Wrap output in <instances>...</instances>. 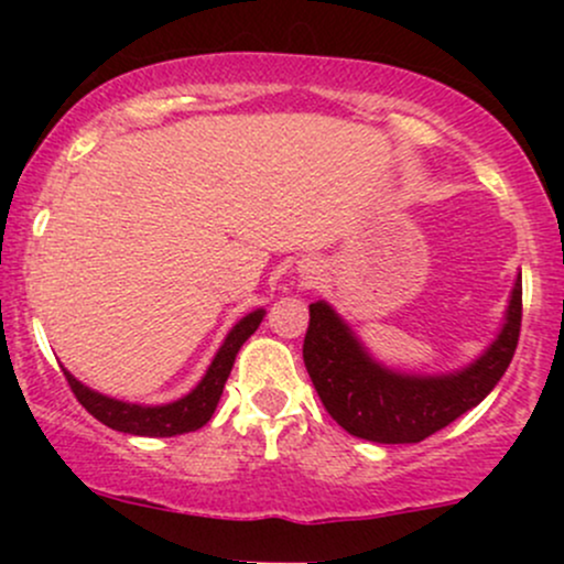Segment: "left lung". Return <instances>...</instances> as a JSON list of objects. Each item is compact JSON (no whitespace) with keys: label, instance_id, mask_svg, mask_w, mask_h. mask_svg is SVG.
I'll list each match as a JSON object with an SVG mask.
<instances>
[{"label":"left lung","instance_id":"obj_1","mask_svg":"<svg viewBox=\"0 0 564 564\" xmlns=\"http://www.w3.org/2000/svg\"><path fill=\"white\" fill-rule=\"evenodd\" d=\"M520 323L522 275H517L494 345L462 371L416 377L377 364L332 304L313 302L302 358L326 411L349 435L371 443H422L488 398L514 358Z\"/></svg>","mask_w":564,"mask_h":564}]
</instances>
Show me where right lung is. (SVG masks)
Listing matches in <instances>:
<instances>
[{
  "instance_id": "1",
  "label": "right lung",
  "mask_w": 564,
  "mask_h": 564,
  "mask_svg": "<svg viewBox=\"0 0 564 564\" xmlns=\"http://www.w3.org/2000/svg\"><path fill=\"white\" fill-rule=\"evenodd\" d=\"M264 318V310H254L246 318H241L236 326L230 328V334L225 336L223 347L217 349L215 360L206 368L204 379L198 381L196 390H191L185 398L174 400L166 405H138V403H124V400L108 398L89 387H84L74 373H66L68 387L74 390L76 400L87 408L89 413L111 426L116 432H127V435H140V437H174L185 435V432H196L212 419L215 408L219 403V394L225 390V381L230 377V368L236 364L238 349L243 347V341L260 328Z\"/></svg>"
}]
</instances>
